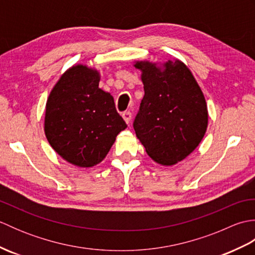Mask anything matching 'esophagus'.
I'll list each match as a JSON object with an SVG mask.
<instances>
[{
    "label": "esophagus",
    "instance_id": "1",
    "mask_svg": "<svg viewBox=\"0 0 255 255\" xmlns=\"http://www.w3.org/2000/svg\"><path fill=\"white\" fill-rule=\"evenodd\" d=\"M123 118H124L125 122H126L127 124H129V122L131 121V113L129 112V111L124 112V113H123Z\"/></svg>",
    "mask_w": 255,
    "mask_h": 255
}]
</instances>
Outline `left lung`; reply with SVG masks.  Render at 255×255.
<instances>
[{
	"label": "left lung",
	"instance_id": "obj_1",
	"mask_svg": "<svg viewBox=\"0 0 255 255\" xmlns=\"http://www.w3.org/2000/svg\"><path fill=\"white\" fill-rule=\"evenodd\" d=\"M144 96L133 122L137 138L161 165L176 164L197 148L208 125L205 96L185 64L136 61Z\"/></svg>",
	"mask_w": 255,
	"mask_h": 255
}]
</instances>
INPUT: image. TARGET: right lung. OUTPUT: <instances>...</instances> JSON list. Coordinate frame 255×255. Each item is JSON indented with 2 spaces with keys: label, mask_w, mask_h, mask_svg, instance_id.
Listing matches in <instances>:
<instances>
[{
  "label": "right lung",
  "mask_w": 255,
  "mask_h": 255,
  "mask_svg": "<svg viewBox=\"0 0 255 255\" xmlns=\"http://www.w3.org/2000/svg\"><path fill=\"white\" fill-rule=\"evenodd\" d=\"M99 83L97 70L77 64L61 75L47 100L48 142L62 159L80 167L104 160L117 134L127 128L114 97Z\"/></svg>",
  "instance_id": "add662e5"
}]
</instances>
